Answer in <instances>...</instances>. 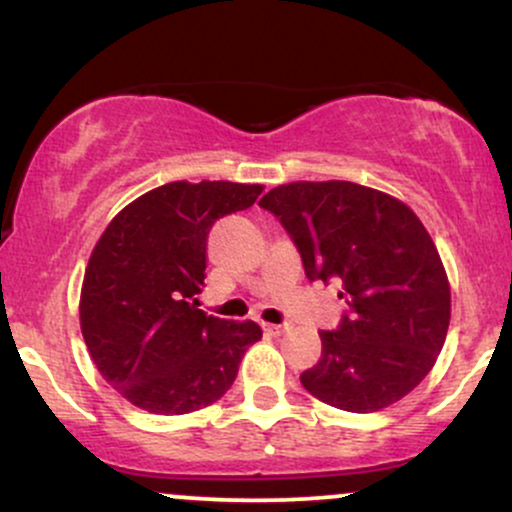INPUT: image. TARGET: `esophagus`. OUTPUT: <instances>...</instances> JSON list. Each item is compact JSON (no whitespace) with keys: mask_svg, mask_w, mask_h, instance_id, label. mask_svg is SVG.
Wrapping results in <instances>:
<instances>
[{"mask_svg":"<svg viewBox=\"0 0 512 512\" xmlns=\"http://www.w3.org/2000/svg\"><path fill=\"white\" fill-rule=\"evenodd\" d=\"M289 327L286 325H264V332L267 334H274V337H279V334H284Z\"/></svg>","mask_w":512,"mask_h":512,"instance_id":"34e87169","label":"esophagus"}]
</instances>
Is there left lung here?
<instances>
[{
  "label": "left lung",
  "instance_id": "1",
  "mask_svg": "<svg viewBox=\"0 0 512 512\" xmlns=\"http://www.w3.org/2000/svg\"><path fill=\"white\" fill-rule=\"evenodd\" d=\"M272 211L310 281H339L346 313L322 330V356L301 375L330 407L370 414L409 395L443 349L450 286L419 216L356 182H291L269 190Z\"/></svg>",
  "mask_w": 512,
  "mask_h": 512
}]
</instances>
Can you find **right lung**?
Segmentation results:
<instances>
[{
  "label": "right lung",
  "instance_id": "obj_1",
  "mask_svg": "<svg viewBox=\"0 0 512 512\" xmlns=\"http://www.w3.org/2000/svg\"><path fill=\"white\" fill-rule=\"evenodd\" d=\"M262 185L168 182L110 221L81 289V332L93 363L134 407L187 414L233 385L257 322L199 310L207 238L221 216L255 204Z\"/></svg>",
  "mask_w": 512,
  "mask_h": 512
}]
</instances>
